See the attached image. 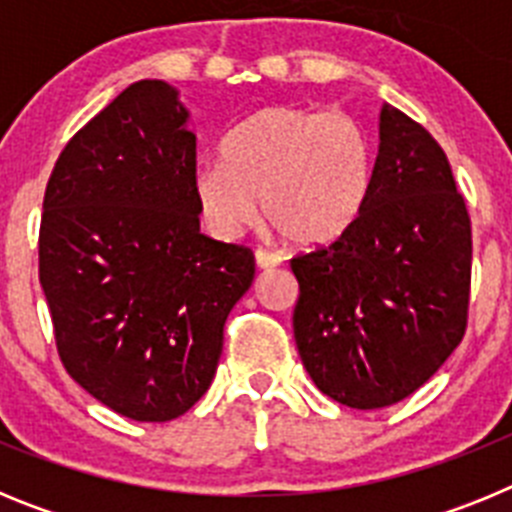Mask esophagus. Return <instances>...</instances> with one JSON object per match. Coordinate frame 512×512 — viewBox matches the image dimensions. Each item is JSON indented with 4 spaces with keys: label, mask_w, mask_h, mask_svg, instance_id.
<instances>
[{
    "label": "esophagus",
    "mask_w": 512,
    "mask_h": 512,
    "mask_svg": "<svg viewBox=\"0 0 512 512\" xmlns=\"http://www.w3.org/2000/svg\"><path fill=\"white\" fill-rule=\"evenodd\" d=\"M253 261H256V269H261V271L277 269L279 266V256H274V253H269V251H261V248L253 253Z\"/></svg>",
    "instance_id": "esophagus-1"
}]
</instances>
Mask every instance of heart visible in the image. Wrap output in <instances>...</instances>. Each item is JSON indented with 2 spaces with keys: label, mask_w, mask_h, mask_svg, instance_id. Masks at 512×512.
<instances>
[{
  "label": "heart",
  "mask_w": 512,
  "mask_h": 512,
  "mask_svg": "<svg viewBox=\"0 0 512 512\" xmlns=\"http://www.w3.org/2000/svg\"><path fill=\"white\" fill-rule=\"evenodd\" d=\"M374 189V148L346 112L274 104L243 120L223 161L194 169L202 223L233 241L264 220L289 246L318 248L354 228Z\"/></svg>",
  "instance_id": "b5f03b06"
}]
</instances>
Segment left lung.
<instances>
[{"instance_id": "8db88e82", "label": "left lung", "mask_w": 512, "mask_h": 512, "mask_svg": "<svg viewBox=\"0 0 512 512\" xmlns=\"http://www.w3.org/2000/svg\"><path fill=\"white\" fill-rule=\"evenodd\" d=\"M292 271L297 351L330 400L387 408L438 372L467 328L472 228L449 158L423 125L382 104L369 205Z\"/></svg>"}]
</instances>
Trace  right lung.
<instances>
[{
	"mask_svg": "<svg viewBox=\"0 0 512 512\" xmlns=\"http://www.w3.org/2000/svg\"><path fill=\"white\" fill-rule=\"evenodd\" d=\"M197 138L179 89L143 79L58 156L40 287L66 372L115 413L166 423L207 392L253 253L200 233Z\"/></svg>",
	"mask_w": 512,
	"mask_h": 512,
	"instance_id": "1",
	"label": "right lung"
}]
</instances>
